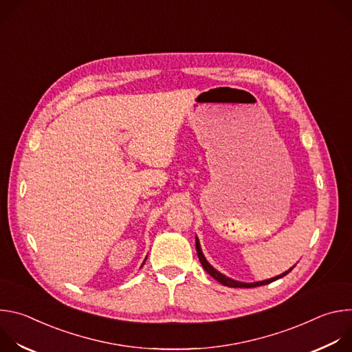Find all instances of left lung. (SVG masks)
I'll return each instance as SVG.
<instances>
[{
  "instance_id": "8db88e82",
  "label": "left lung",
  "mask_w": 352,
  "mask_h": 352,
  "mask_svg": "<svg viewBox=\"0 0 352 352\" xmlns=\"http://www.w3.org/2000/svg\"><path fill=\"white\" fill-rule=\"evenodd\" d=\"M196 252H197V258H199V261H200V263H202V266H204V269L213 277V278H216L219 283H221L223 285H227V287H232V288H252V287H261V285H266V284H270V283H273V281H276V280H278V278H281V277H284V276H287L294 267H291L289 270H287V272H284V273H281L280 276H276V277H273V278H269V280H263V281H256V283H241V281H235V280H232V278H230V277H227V276H224V274H221L220 272H217L208 261H206V258L204 256V252H202V248H200V243H199V239L196 238Z\"/></svg>"
}]
</instances>
